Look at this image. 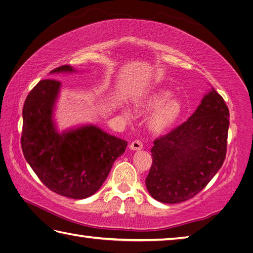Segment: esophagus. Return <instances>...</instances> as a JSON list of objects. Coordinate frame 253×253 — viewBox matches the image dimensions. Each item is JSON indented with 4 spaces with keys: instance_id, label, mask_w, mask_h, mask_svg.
<instances>
[{
    "instance_id": "1",
    "label": "esophagus",
    "mask_w": 253,
    "mask_h": 253,
    "mask_svg": "<svg viewBox=\"0 0 253 253\" xmlns=\"http://www.w3.org/2000/svg\"><path fill=\"white\" fill-rule=\"evenodd\" d=\"M129 149L132 151H139L141 149H143V144L140 140H134L130 144H129Z\"/></svg>"
}]
</instances>
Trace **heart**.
<instances>
[{
	"mask_svg": "<svg viewBox=\"0 0 253 253\" xmlns=\"http://www.w3.org/2000/svg\"><path fill=\"white\" fill-rule=\"evenodd\" d=\"M170 97L171 91L161 88L152 91L136 103V108L140 112H150L154 110L148 120V128L151 132L155 134L166 132L180 119L183 105L179 99ZM123 113L126 117H130L129 110L124 109Z\"/></svg>",
	"mask_w": 253,
	"mask_h": 253,
	"instance_id": "obj_1",
	"label": "heart"
}]
</instances>
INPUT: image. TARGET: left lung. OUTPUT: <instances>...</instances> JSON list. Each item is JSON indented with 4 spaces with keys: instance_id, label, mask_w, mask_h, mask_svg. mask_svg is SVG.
Returning a JSON list of instances; mask_svg holds the SVG:
<instances>
[{
    "instance_id": "1",
    "label": "left lung",
    "mask_w": 253,
    "mask_h": 253,
    "mask_svg": "<svg viewBox=\"0 0 253 253\" xmlns=\"http://www.w3.org/2000/svg\"><path fill=\"white\" fill-rule=\"evenodd\" d=\"M230 112L213 88L189 120L154 141L153 163L145 185L165 204L194 197L206 186L225 160Z\"/></svg>"
}]
</instances>
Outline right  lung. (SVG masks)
Instances as JSON below:
<instances>
[{"label": "right lung", "instance_id": "add662e5", "mask_svg": "<svg viewBox=\"0 0 253 253\" xmlns=\"http://www.w3.org/2000/svg\"><path fill=\"white\" fill-rule=\"evenodd\" d=\"M61 66L50 73L74 72ZM61 83L40 81L29 92L22 110L21 149L35 174L52 192L74 199L93 195L107 179L113 163L124 154L127 141L93 125L59 133L52 111Z\"/></svg>", "mask_w": 253, "mask_h": 253}]
</instances>
